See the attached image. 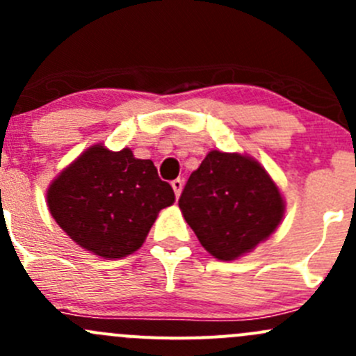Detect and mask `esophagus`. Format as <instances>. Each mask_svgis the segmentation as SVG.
Instances as JSON below:
<instances>
[{
  "instance_id": "obj_1",
  "label": "esophagus",
  "mask_w": 356,
  "mask_h": 356,
  "mask_svg": "<svg viewBox=\"0 0 356 356\" xmlns=\"http://www.w3.org/2000/svg\"><path fill=\"white\" fill-rule=\"evenodd\" d=\"M182 186H184V181L182 179H175V181H172V188H174V193L175 196H181V191H182Z\"/></svg>"
}]
</instances>
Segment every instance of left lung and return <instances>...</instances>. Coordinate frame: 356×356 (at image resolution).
<instances>
[{
	"label": "left lung",
	"instance_id": "left-lung-1",
	"mask_svg": "<svg viewBox=\"0 0 356 356\" xmlns=\"http://www.w3.org/2000/svg\"><path fill=\"white\" fill-rule=\"evenodd\" d=\"M179 207L208 253L234 260L277 229L284 201L250 156L210 152L189 175Z\"/></svg>",
	"mask_w": 356,
	"mask_h": 356
}]
</instances>
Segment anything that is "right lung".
I'll list each match as a JSON object with an SVG mask.
<instances>
[{
	"label": "right lung",
	"instance_id": "right-lung-1",
	"mask_svg": "<svg viewBox=\"0 0 356 356\" xmlns=\"http://www.w3.org/2000/svg\"><path fill=\"white\" fill-rule=\"evenodd\" d=\"M174 200V189L158 177L152 160L102 145L82 153L48 189L56 224L79 246L103 258L139 250L158 211Z\"/></svg>",
	"mask_w": 356,
	"mask_h": 356
}]
</instances>
